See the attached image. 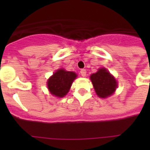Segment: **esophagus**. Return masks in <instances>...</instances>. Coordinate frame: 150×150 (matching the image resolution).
Masks as SVG:
<instances>
[{"label": "esophagus", "mask_w": 150, "mask_h": 150, "mask_svg": "<svg viewBox=\"0 0 150 150\" xmlns=\"http://www.w3.org/2000/svg\"><path fill=\"white\" fill-rule=\"evenodd\" d=\"M80 74H81L82 77H85L86 75V69H82V70L80 71Z\"/></svg>", "instance_id": "1"}]
</instances>
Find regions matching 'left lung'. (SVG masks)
I'll return each mask as SVG.
<instances>
[{"mask_svg": "<svg viewBox=\"0 0 150 150\" xmlns=\"http://www.w3.org/2000/svg\"><path fill=\"white\" fill-rule=\"evenodd\" d=\"M96 94L100 98H105L114 93L117 83L110 72L105 68H100L97 72L90 76Z\"/></svg>", "mask_w": 150, "mask_h": 150, "instance_id": "left-lung-1", "label": "left lung"}]
</instances>
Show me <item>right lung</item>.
Returning a JSON list of instances; mask_svg holds the SVG:
<instances>
[{"label":"right lung","mask_w":150,"mask_h":150,"mask_svg":"<svg viewBox=\"0 0 150 150\" xmlns=\"http://www.w3.org/2000/svg\"><path fill=\"white\" fill-rule=\"evenodd\" d=\"M77 75L72 71L59 69L48 79L47 86L50 93L57 97H63L68 93Z\"/></svg>","instance_id":"add662e5"}]
</instances>
